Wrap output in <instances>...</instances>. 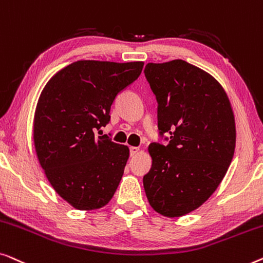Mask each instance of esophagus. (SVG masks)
<instances>
[{
    "mask_svg": "<svg viewBox=\"0 0 263 263\" xmlns=\"http://www.w3.org/2000/svg\"><path fill=\"white\" fill-rule=\"evenodd\" d=\"M138 151H139L138 146H131L130 147V155H131V156H135V155L138 154Z\"/></svg>",
    "mask_w": 263,
    "mask_h": 263,
    "instance_id": "34e87169",
    "label": "esophagus"
}]
</instances>
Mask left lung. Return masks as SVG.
<instances>
[{
  "mask_svg": "<svg viewBox=\"0 0 263 263\" xmlns=\"http://www.w3.org/2000/svg\"><path fill=\"white\" fill-rule=\"evenodd\" d=\"M144 73L158 102L160 135L170 136L168 145H149L153 165L144 190L156 212L181 217L224 179L236 146L234 112L220 83L182 59L147 63Z\"/></svg>",
  "mask_w": 263,
  "mask_h": 263,
  "instance_id": "1",
  "label": "left lung"
}]
</instances>
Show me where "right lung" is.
<instances>
[{"mask_svg": "<svg viewBox=\"0 0 263 263\" xmlns=\"http://www.w3.org/2000/svg\"><path fill=\"white\" fill-rule=\"evenodd\" d=\"M143 65L73 62L51 77L39 96L33 121L36 156L53 190L77 210L101 209L119 186L130 150L96 131L108 124L114 99L138 79Z\"/></svg>", "mask_w": 263, "mask_h": 263, "instance_id": "add662e5", "label": "right lung"}]
</instances>
